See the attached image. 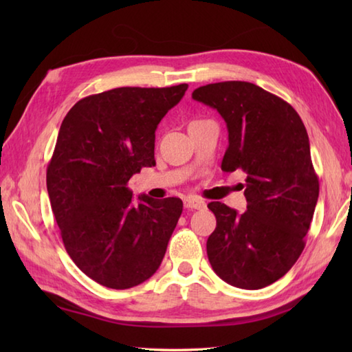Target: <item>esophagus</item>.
Segmentation results:
<instances>
[{
    "instance_id": "obj_1",
    "label": "esophagus",
    "mask_w": 352,
    "mask_h": 352,
    "mask_svg": "<svg viewBox=\"0 0 352 352\" xmlns=\"http://www.w3.org/2000/svg\"><path fill=\"white\" fill-rule=\"evenodd\" d=\"M184 207L186 208H195V210H199V208H204L206 203L203 199L195 198V197H189L184 199Z\"/></svg>"
}]
</instances>
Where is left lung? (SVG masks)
Here are the masks:
<instances>
[{
    "instance_id": "1",
    "label": "left lung",
    "mask_w": 352,
    "mask_h": 352,
    "mask_svg": "<svg viewBox=\"0 0 352 352\" xmlns=\"http://www.w3.org/2000/svg\"><path fill=\"white\" fill-rule=\"evenodd\" d=\"M192 98L218 110L227 124L222 170L246 174V212L208 204L216 216L208 261L231 286L266 287L301 256L318 203L307 130L289 102L248 81L201 86Z\"/></svg>"
}]
</instances>
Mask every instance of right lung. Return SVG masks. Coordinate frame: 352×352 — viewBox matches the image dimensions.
I'll list each match as a JSON object with an SVG mask.
<instances>
[{"label": "right lung", "instance_id": "add662e5", "mask_svg": "<svg viewBox=\"0 0 352 352\" xmlns=\"http://www.w3.org/2000/svg\"><path fill=\"white\" fill-rule=\"evenodd\" d=\"M188 91L118 87L86 96L65 116L47 189L65 248L89 278L130 289L159 269L183 212L180 198L133 201L130 178L151 168L157 125Z\"/></svg>", "mask_w": 352, "mask_h": 352}]
</instances>
